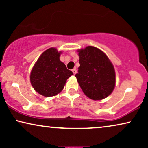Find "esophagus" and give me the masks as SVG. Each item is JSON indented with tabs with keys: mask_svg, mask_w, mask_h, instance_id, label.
<instances>
[{
	"mask_svg": "<svg viewBox=\"0 0 148 148\" xmlns=\"http://www.w3.org/2000/svg\"><path fill=\"white\" fill-rule=\"evenodd\" d=\"M72 71H73V73L74 75H75L77 73V71L76 69H73L72 70Z\"/></svg>",
	"mask_w": 148,
	"mask_h": 148,
	"instance_id": "obj_1",
	"label": "esophagus"
}]
</instances>
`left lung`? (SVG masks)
<instances>
[{
    "mask_svg": "<svg viewBox=\"0 0 148 148\" xmlns=\"http://www.w3.org/2000/svg\"><path fill=\"white\" fill-rule=\"evenodd\" d=\"M78 52L80 66L75 77L82 91L94 100L106 98L115 86V71L112 62L102 50L94 46Z\"/></svg>",
    "mask_w": 148,
    "mask_h": 148,
    "instance_id": "8db88e82",
    "label": "left lung"
}]
</instances>
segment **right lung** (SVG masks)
<instances>
[{
  "label": "right lung",
  "instance_id": "add662e5",
  "mask_svg": "<svg viewBox=\"0 0 148 148\" xmlns=\"http://www.w3.org/2000/svg\"><path fill=\"white\" fill-rule=\"evenodd\" d=\"M61 52L50 48L42 53L34 64L30 74V82L34 90L45 97L56 96L64 88L71 71L60 60Z\"/></svg>",
  "mask_w": 148,
  "mask_h": 148
}]
</instances>
